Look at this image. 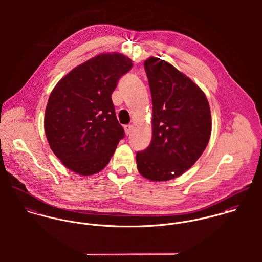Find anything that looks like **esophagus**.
<instances>
[{
    "label": "esophagus",
    "instance_id": "obj_1",
    "mask_svg": "<svg viewBox=\"0 0 262 262\" xmlns=\"http://www.w3.org/2000/svg\"><path fill=\"white\" fill-rule=\"evenodd\" d=\"M124 130H125V133L126 135H129L131 133V130H132V126L131 125H125L124 126Z\"/></svg>",
    "mask_w": 262,
    "mask_h": 262
}]
</instances>
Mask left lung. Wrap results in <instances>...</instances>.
<instances>
[{
    "mask_svg": "<svg viewBox=\"0 0 262 262\" xmlns=\"http://www.w3.org/2000/svg\"><path fill=\"white\" fill-rule=\"evenodd\" d=\"M152 97V140L138 151V171L165 182L189 169L208 145L211 111L204 92L168 62L151 56L144 62Z\"/></svg>",
    "mask_w": 262,
    "mask_h": 262,
    "instance_id": "left-lung-1",
    "label": "left lung"
}]
</instances>
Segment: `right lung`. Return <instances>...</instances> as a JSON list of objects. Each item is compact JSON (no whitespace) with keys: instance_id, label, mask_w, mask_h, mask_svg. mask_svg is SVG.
<instances>
[{"instance_id":"right-lung-1","label":"right lung","mask_w":262,"mask_h":262,"mask_svg":"<svg viewBox=\"0 0 262 262\" xmlns=\"http://www.w3.org/2000/svg\"><path fill=\"white\" fill-rule=\"evenodd\" d=\"M133 67L120 53H102L76 67L51 92L44 129L49 146L69 169L81 176L101 171L125 132L112 93Z\"/></svg>"}]
</instances>
